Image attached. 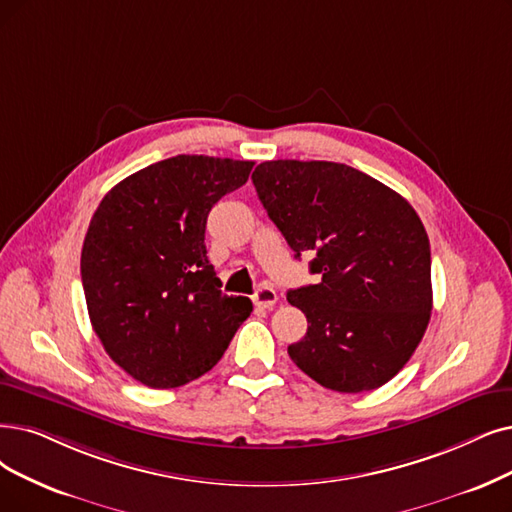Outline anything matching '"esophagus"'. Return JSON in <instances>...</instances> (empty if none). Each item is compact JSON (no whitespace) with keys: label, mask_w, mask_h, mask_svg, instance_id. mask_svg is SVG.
Listing matches in <instances>:
<instances>
[{"label":"esophagus","mask_w":512,"mask_h":512,"mask_svg":"<svg viewBox=\"0 0 512 512\" xmlns=\"http://www.w3.org/2000/svg\"><path fill=\"white\" fill-rule=\"evenodd\" d=\"M254 304L260 306V309H271V306L277 302V292L271 288V285H260V288L252 296Z\"/></svg>","instance_id":"esophagus-1"}]
</instances>
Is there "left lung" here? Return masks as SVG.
<instances>
[{"instance_id":"left-lung-1","label":"left lung","mask_w":512,"mask_h":512,"mask_svg":"<svg viewBox=\"0 0 512 512\" xmlns=\"http://www.w3.org/2000/svg\"><path fill=\"white\" fill-rule=\"evenodd\" d=\"M258 199L315 285L288 302L309 327L288 353L338 393L386 384L410 361L433 311L431 245L416 210L376 178L334 161H264Z\"/></svg>"}]
</instances>
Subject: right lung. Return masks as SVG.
I'll list each match as a JSON object with an SVG mask.
<instances>
[{"instance_id":"obj_1","label":"right lung","mask_w":512,"mask_h":512,"mask_svg":"<svg viewBox=\"0 0 512 512\" xmlns=\"http://www.w3.org/2000/svg\"><path fill=\"white\" fill-rule=\"evenodd\" d=\"M254 161L176 155L115 185L81 250L90 321L107 355L151 388L187 384L220 361L252 302L220 292L208 260L214 203Z\"/></svg>"}]
</instances>
